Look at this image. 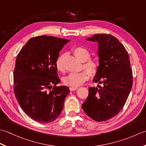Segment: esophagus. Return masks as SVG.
I'll use <instances>...</instances> for the list:
<instances>
[{
    "instance_id": "obj_1",
    "label": "esophagus",
    "mask_w": 146,
    "mask_h": 146,
    "mask_svg": "<svg viewBox=\"0 0 146 146\" xmlns=\"http://www.w3.org/2000/svg\"><path fill=\"white\" fill-rule=\"evenodd\" d=\"M69 90L71 91H76V90H77V87H70Z\"/></svg>"
}]
</instances>
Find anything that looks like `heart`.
<instances>
[{"label":"heart","instance_id":"heart-1","mask_svg":"<svg viewBox=\"0 0 146 146\" xmlns=\"http://www.w3.org/2000/svg\"><path fill=\"white\" fill-rule=\"evenodd\" d=\"M74 55L83 62L82 69L86 70L78 73H70L64 77L63 82L65 85L71 87H77L82 85L88 79V75L93 77L99 71V63L96 58H90L91 52L84 46H76L72 50ZM64 56L60 55L55 62L56 69L59 72H64Z\"/></svg>","mask_w":146,"mask_h":146}]
</instances>
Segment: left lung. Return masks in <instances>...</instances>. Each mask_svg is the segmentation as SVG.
<instances>
[{
    "instance_id": "obj_1",
    "label": "left lung",
    "mask_w": 146,
    "mask_h": 146,
    "mask_svg": "<svg viewBox=\"0 0 146 146\" xmlns=\"http://www.w3.org/2000/svg\"><path fill=\"white\" fill-rule=\"evenodd\" d=\"M87 40L98 42L99 71L93 81L100 85L90 88L82 107L93 120L105 121L117 115L125 104L132 87V70L127 50L117 38L96 34Z\"/></svg>"
}]
</instances>
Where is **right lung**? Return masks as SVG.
I'll return each instance as SVG.
<instances>
[{
    "mask_svg": "<svg viewBox=\"0 0 146 146\" xmlns=\"http://www.w3.org/2000/svg\"><path fill=\"white\" fill-rule=\"evenodd\" d=\"M70 40L52 36L31 38L17 56L14 70V93L24 112L40 123L57 118L69 92L67 86H56L55 62Z\"/></svg>",
    "mask_w": 146,
    "mask_h": 146,
    "instance_id": "right-lung-1",
    "label": "right lung"
}]
</instances>
